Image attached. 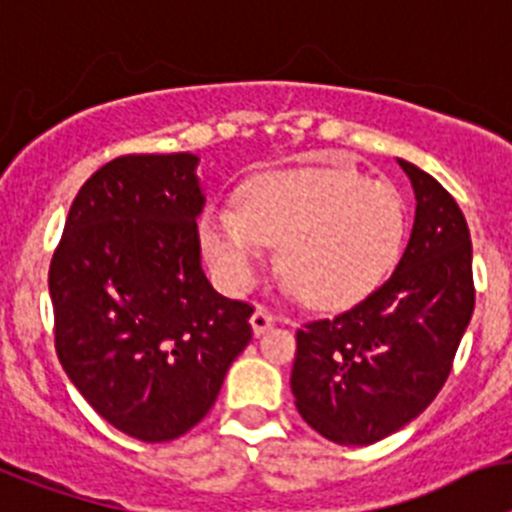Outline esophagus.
I'll list each match as a JSON object with an SVG mask.
<instances>
[{
  "label": "esophagus",
  "mask_w": 512,
  "mask_h": 512,
  "mask_svg": "<svg viewBox=\"0 0 512 512\" xmlns=\"http://www.w3.org/2000/svg\"><path fill=\"white\" fill-rule=\"evenodd\" d=\"M250 324H252V332L255 335H262V332L268 330V327H273L275 324V317L270 314L265 306H255V311H252V317H250Z\"/></svg>",
  "instance_id": "esophagus-1"
}]
</instances>
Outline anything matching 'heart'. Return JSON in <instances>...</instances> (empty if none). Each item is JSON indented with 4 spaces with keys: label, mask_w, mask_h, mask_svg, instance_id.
Segmentation results:
<instances>
[{
    "label": "heart",
    "mask_w": 512,
    "mask_h": 512,
    "mask_svg": "<svg viewBox=\"0 0 512 512\" xmlns=\"http://www.w3.org/2000/svg\"><path fill=\"white\" fill-rule=\"evenodd\" d=\"M404 201L384 180L350 167H309L257 177L239 208H213L201 242L229 291L257 281L268 247L293 291L317 309H342L373 291L404 244Z\"/></svg>",
    "instance_id": "b5f03b06"
}]
</instances>
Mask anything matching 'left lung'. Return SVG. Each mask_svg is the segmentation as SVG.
Listing matches in <instances>:
<instances>
[{
    "instance_id": "obj_1",
    "label": "left lung",
    "mask_w": 512,
    "mask_h": 512,
    "mask_svg": "<svg viewBox=\"0 0 512 512\" xmlns=\"http://www.w3.org/2000/svg\"><path fill=\"white\" fill-rule=\"evenodd\" d=\"M397 162L417 201L397 270L353 309L296 332V410L340 446H371L438 397L474 311L471 237L459 203L428 172Z\"/></svg>"
}]
</instances>
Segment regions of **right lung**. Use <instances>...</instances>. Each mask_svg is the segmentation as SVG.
I'll return each mask as SVG.
<instances>
[{
    "label": "right lung",
    "instance_id": "1",
    "mask_svg": "<svg viewBox=\"0 0 512 512\" xmlns=\"http://www.w3.org/2000/svg\"><path fill=\"white\" fill-rule=\"evenodd\" d=\"M198 157L128 154L84 182L53 252L56 355L100 417L146 443L208 415L252 340V306L201 268Z\"/></svg>",
    "mask_w": 512,
    "mask_h": 512
}]
</instances>
